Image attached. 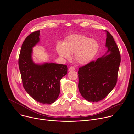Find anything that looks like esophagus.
Wrapping results in <instances>:
<instances>
[{
	"label": "esophagus",
	"mask_w": 134,
	"mask_h": 134,
	"mask_svg": "<svg viewBox=\"0 0 134 134\" xmlns=\"http://www.w3.org/2000/svg\"><path fill=\"white\" fill-rule=\"evenodd\" d=\"M75 70V67H73V66H71V67H69V71H72V70Z\"/></svg>",
	"instance_id": "1"
}]
</instances>
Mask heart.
<instances>
[{
  "label": "heart",
  "mask_w": 134,
  "mask_h": 134,
  "mask_svg": "<svg viewBox=\"0 0 134 134\" xmlns=\"http://www.w3.org/2000/svg\"><path fill=\"white\" fill-rule=\"evenodd\" d=\"M99 44L97 41L80 34L70 36L63 45L57 46V51L63 58L70 59V54H75L76 62L81 65L91 62L98 52Z\"/></svg>",
  "instance_id": "1"
}]
</instances>
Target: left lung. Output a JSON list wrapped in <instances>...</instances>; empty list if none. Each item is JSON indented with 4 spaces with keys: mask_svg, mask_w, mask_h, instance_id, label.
Returning a JSON list of instances; mask_svg holds the SVG:
<instances>
[{
    "mask_svg": "<svg viewBox=\"0 0 134 134\" xmlns=\"http://www.w3.org/2000/svg\"><path fill=\"white\" fill-rule=\"evenodd\" d=\"M105 32L108 54L79 69V89L89 102H97L104 99L117 82L121 56L113 36L108 31Z\"/></svg>",
    "mask_w": 134,
    "mask_h": 134,
    "instance_id": "1",
    "label": "left lung"
}]
</instances>
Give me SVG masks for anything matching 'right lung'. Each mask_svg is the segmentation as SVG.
Listing matches in <instances>:
<instances>
[{"mask_svg": "<svg viewBox=\"0 0 134 134\" xmlns=\"http://www.w3.org/2000/svg\"><path fill=\"white\" fill-rule=\"evenodd\" d=\"M40 31L31 33L24 41L19 55L18 65L23 87L37 102H54L60 93V80L67 74V66L54 63L35 64L32 59V48L39 41Z\"/></svg>", "mask_w": 134, "mask_h": 134, "instance_id": "add662e5", "label": "right lung"}]
</instances>
